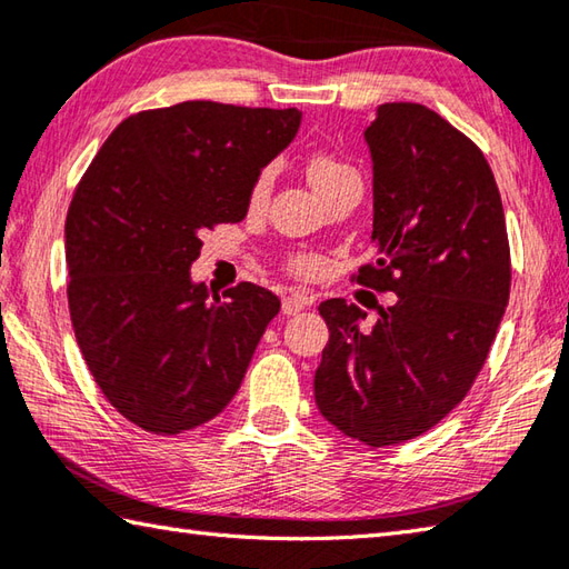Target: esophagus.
<instances>
[{
    "instance_id": "34e87169",
    "label": "esophagus",
    "mask_w": 569,
    "mask_h": 569,
    "mask_svg": "<svg viewBox=\"0 0 569 569\" xmlns=\"http://www.w3.org/2000/svg\"><path fill=\"white\" fill-rule=\"evenodd\" d=\"M309 305H312V297H307V295H289V297L282 299V312L287 317H292L297 312H302V309L309 307Z\"/></svg>"
}]
</instances>
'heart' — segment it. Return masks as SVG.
Listing matches in <instances>:
<instances>
[{
	"mask_svg": "<svg viewBox=\"0 0 569 569\" xmlns=\"http://www.w3.org/2000/svg\"><path fill=\"white\" fill-rule=\"evenodd\" d=\"M351 176H357V170H353L345 160H339L337 156H331L327 151H317L307 158V178L312 188L319 192L321 198L327 196L331 188H337L341 180H347ZM270 190H272V170L264 168L260 176L254 178V183L250 188V208L252 210H260L267 198H270ZM292 272L302 274V277H312L321 270V262L312 254H299L292 260Z\"/></svg>",
	"mask_w": 569,
	"mask_h": 569,
	"instance_id": "heart-1",
	"label": "heart"
}]
</instances>
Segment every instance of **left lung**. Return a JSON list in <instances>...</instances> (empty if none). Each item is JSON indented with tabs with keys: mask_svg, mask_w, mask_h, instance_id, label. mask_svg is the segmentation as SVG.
I'll use <instances>...</instances> for the list:
<instances>
[{
	"mask_svg": "<svg viewBox=\"0 0 569 569\" xmlns=\"http://www.w3.org/2000/svg\"><path fill=\"white\" fill-rule=\"evenodd\" d=\"M373 170L377 262L357 282L396 295L369 331L327 299L319 413L371 448L411 441L463 401L510 295V248L486 156L421 103H383L363 131Z\"/></svg>",
	"mask_w": 569,
	"mask_h": 569,
	"instance_id": "left-lung-1",
	"label": "left lung"
}]
</instances>
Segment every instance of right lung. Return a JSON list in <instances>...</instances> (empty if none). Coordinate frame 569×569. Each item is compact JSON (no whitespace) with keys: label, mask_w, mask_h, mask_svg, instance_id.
<instances>
[{"label":"right lung","mask_w":569,"mask_h":569,"mask_svg":"<svg viewBox=\"0 0 569 569\" xmlns=\"http://www.w3.org/2000/svg\"><path fill=\"white\" fill-rule=\"evenodd\" d=\"M297 109L186 101L106 138L69 206L73 335L113 409L176 436L232 401L280 299L192 282L200 234L248 216L262 168L295 141Z\"/></svg>","instance_id":"right-lung-1"}]
</instances>
